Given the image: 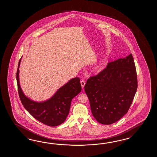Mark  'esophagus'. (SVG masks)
Returning a JSON list of instances; mask_svg holds the SVG:
<instances>
[{
	"label": "esophagus",
	"instance_id": "obj_1",
	"mask_svg": "<svg viewBox=\"0 0 157 157\" xmlns=\"http://www.w3.org/2000/svg\"><path fill=\"white\" fill-rule=\"evenodd\" d=\"M85 83H86V82H85V81H84V80H82V81H81V86H82V88H83L84 86H85Z\"/></svg>",
	"mask_w": 157,
	"mask_h": 157
}]
</instances>
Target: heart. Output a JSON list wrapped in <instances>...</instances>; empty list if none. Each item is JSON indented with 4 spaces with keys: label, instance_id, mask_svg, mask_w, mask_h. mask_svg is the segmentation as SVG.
I'll use <instances>...</instances> for the list:
<instances>
[{
    "label": "heart",
    "instance_id": "1",
    "mask_svg": "<svg viewBox=\"0 0 157 157\" xmlns=\"http://www.w3.org/2000/svg\"><path fill=\"white\" fill-rule=\"evenodd\" d=\"M103 63H100L96 64L94 67V71H96V72H99L101 70L102 68H103Z\"/></svg>",
    "mask_w": 157,
    "mask_h": 157
}]
</instances>
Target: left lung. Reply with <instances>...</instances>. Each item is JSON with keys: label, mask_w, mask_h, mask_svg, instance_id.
<instances>
[{"label": "left lung", "mask_w": 157, "mask_h": 157, "mask_svg": "<svg viewBox=\"0 0 157 157\" xmlns=\"http://www.w3.org/2000/svg\"><path fill=\"white\" fill-rule=\"evenodd\" d=\"M84 89L98 122L110 124L120 120L127 113L137 89L132 54L109 62L100 73L87 80Z\"/></svg>", "instance_id": "obj_1"}]
</instances>
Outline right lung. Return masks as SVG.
<instances>
[{
	"mask_svg": "<svg viewBox=\"0 0 157 157\" xmlns=\"http://www.w3.org/2000/svg\"><path fill=\"white\" fill-rule=\"evenodd\" d=\"M18 66L16 79L19 97L27 112L36 120L49 126H57L63 123L70 112L71 101L81 91L80 78L75 77L61 87L53 97L43 102H36L25 96L19 81Z\"/></svg>",
	"mask_w": 157,
	"mask_h": 157,
	"instance_id": "obj_1",
	"label": "right lung"
}]
</instances>
